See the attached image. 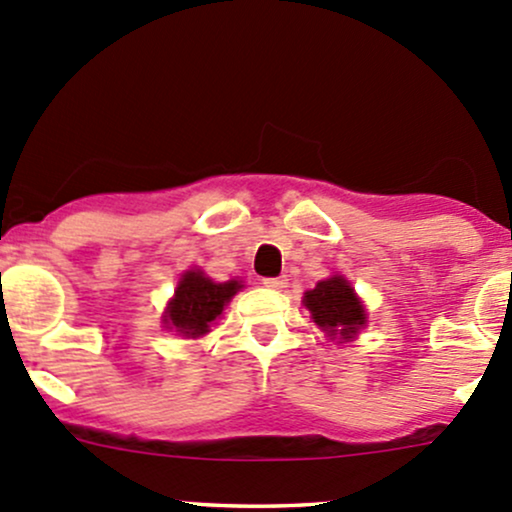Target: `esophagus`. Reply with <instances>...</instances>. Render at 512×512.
I'll use <instances>...</instances> for the list:
<instances>
[{
	"mask_svg": "<svg viewBox=\"0 0 512 512\" xmlns=\"http://www.w3.org/2000/svg\"><path fill=\"white\" fill-rule=\"evenodd\" d=\"M262 284L267 286V289H274V291H282V289H286V279L284 277H267V279H262Z\"/></svg>",
	"mask_w": 512,
	"mask_h": 512,
	"instance_id": "esophagus-1",
	"label": "esophagus"
}]
</instances>
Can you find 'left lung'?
I'll return each mask as SVG.
<instances>
[{"instance_id": "1", "label": "left lung", "mask_w": 512, "mask_h": 512, "mask_svg": "<svg viewBox=\"0 0 512 512\" xmlns=\"http://www.w3.org/2000/svg\"><path fill=\"white\" fill-rule=\"evenodd\" d=\"M303 306L311 311L313 323L330 340L350 342L367 325L364 303L355 294V286L347 282L342 274H333L330 279L318 282L316 289L306 291Z\"/></svg>"}]
</instances>
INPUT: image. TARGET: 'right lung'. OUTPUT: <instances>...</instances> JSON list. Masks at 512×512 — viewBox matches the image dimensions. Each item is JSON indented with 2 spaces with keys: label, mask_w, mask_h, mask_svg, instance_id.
I'll use <instances>...</instances> for the list:
<instances>
[{
  "label": "right lung",
  "mask_w": 512,
  "mask_h": 512,
  "mask_svg": "<svg viewBox=\"0 0 512 512\" xmlns=\"http://www.w3.org/2000/svg\"><path fill=\"white\" fill-rule=\"evenodd\" d=\"M240 289H243V282L238 279L213 282L201 269H189L179 279L162 323L167 330H177L184 338H201L209 333L216 318H221L223 308Z\"/></svg>",
  "instance_id": "add662e5"
}]
</instances>
